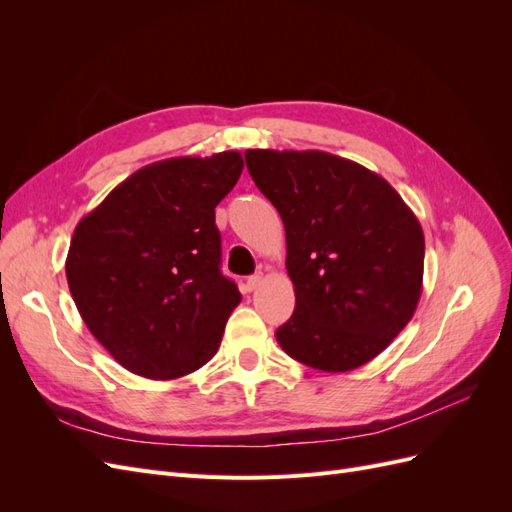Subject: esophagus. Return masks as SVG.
<instances>
[{"label": "esophagus", "instance_id": "obj_1", "mask_svg": "<svg viewBox=\"0 0 512 512\" xmlns=\"http://www.w3.org/2000/svg\"><path fill=\"white\" fill-rule=\"evenodd\" d=\"M262 280H265V277H262V273H256V275H250L245 280V290L247 292H252V290H256L260 284H262Z\"/></svg>", "mask_w": 512, "mask_h": 512}]
</instances>
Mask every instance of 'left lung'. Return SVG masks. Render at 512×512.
Wrapping results in <instances>:
<instances>
[{"label": "left lung", "mask_w": 512, "mask_h": 512, "mask_svg": "<svg viewBox=\"0 0 512 512\" xmlns=\"http://www.w3.org/2000/svg\"><path fill=\"white\" fill-rule=\"evenodd\" d=\"M245 164L286 230L294 314L282 350L320 371H352L389 346L423 292L425 237L393 185L327 151L247 149Z\"/></svg>", "instance_id": "8db88e82"}]
</instances>
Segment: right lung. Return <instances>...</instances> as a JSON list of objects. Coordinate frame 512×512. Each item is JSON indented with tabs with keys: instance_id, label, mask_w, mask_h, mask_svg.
<instances>
[{
	"instance_id": "add662e5",
	"label": "right lung",
	"mask_w": 512,
	"mask_h": 512,
	"mask_svg": "<svg viewBox=\"0 0 512 512\" xmlns=\"http://www.w3.org/2000/svg\"><path fill=\"white\" fill-rule=\"evenodd\" d=\"M241 170L239 151L153 162L76 224L66 258L72 299L132 374L175 380L218 352L241 292L220 271L215 207Z\"/></svg>"
}]
</instances>
